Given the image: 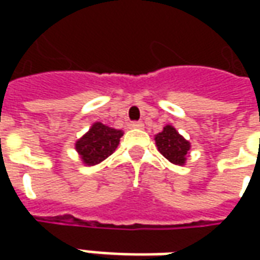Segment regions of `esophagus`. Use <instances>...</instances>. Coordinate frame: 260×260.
Masks as SVG:
<instances>
[{
    "mask_svg": "<svg viewBox=\"0 0 260 260\" xmlns=\"http://www.w3.org/2000/svg\"><path fill=\"white\" fill-rule=\"evenodd\" d=\"M131 128H135V129H142L143 128V122H131Z\"/></svg>",
    "mask_w": 260,
    "mask_h": 260,
    "instance_id": "obj_1",
    "label": "esophagus"
}]
</instances>
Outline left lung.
<instances>
[{"label":"left lung","mask_w":260,"mask_h":260,"mask_svg":"<svg viewBox=\"0 0 260 260\" xmlns=\"http://www.w3.org/2000/svg\"><path fill=\"white\" fill-rule=\"evenodd\" d=\"M158 152L169 160L170 163L184 166L191 150V143L178 134L173 125H166L161 132L154 136Z\"/></svg>","instance_id":"1"}]
</instances>
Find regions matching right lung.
Masks as SVG:
<instances>
[{
	"mask_svg": "<svg viewBox=\"0 0 260 260\" xmlns=\"http://www.w3.org/2000/svg\"><path fill=\"white\" fill-rule=\"evenodd\" d=\"M122 135L124 132L121 129L94 122L90 129L76 141L75 149L85 166H96L115 152Z\"/></svg>",
	"mask_w": 260,
	"mask_h": 260,
	"instance_id": "1",
	"label": "right lung"
}]
</instances>
